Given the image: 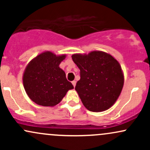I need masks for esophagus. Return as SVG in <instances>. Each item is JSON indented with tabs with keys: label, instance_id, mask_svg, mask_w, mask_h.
Instances as JSON below:
<instances>
[{
	"label": "esophagus",
	"instance_id": "1",
	"mask_svg": "<svg viewBox=\"0 0 150 150\" xmlns=\"http://www.w3.org/2000/svg\"><path fill=\"white\" fill-rule=\"evenodd\" d=\"M72 84H73V85L74 86V87H75V85H76V81L75 80H73V82H72Z\"/></svg>",
	"mask_w": 150,
	"mask_h": 150
}]
</instances>
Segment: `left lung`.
<instances>
[{
  "label": "left lung",
  "instance_id": "obj_1",
  "mask_svg": "<svg viewBox=\"0 0 150 150\" xmlns=\"http://www.w3.org/2000/svg\"><path fill=\"white\" fill-rule=\"evenodd\" d=\"M72 59L80 70L77 91L86 108L101 112L111 108L120 96L124 75L117 60L104 51L75 53Z\"/></svg>",
  "mask_w": 150,
  "mask_h": 150
}]
</instances>
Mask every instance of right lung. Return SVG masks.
I'll use <instances>...</instances> for the list:
<instances>
[{
    "mask_svg": "<svg viewBox=\"0 0 150 150\" xmlns=\"http://www.w3.org/2000/svg\"><path fill=\"white\" fill-rule=\"evenodd\" d=\"M65 57V54L56 56L51 51H44L27 65L22 77L24 88L34 103L52 107L74 88L59 67Z\"/></svg>",
    "mask_w": 150,
    "mask_h": 150,
    "instance_id": "right-lung-1",
    "label": "right lung"
}]
</instances>
